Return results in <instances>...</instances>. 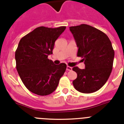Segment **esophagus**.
<instances>
[{"label": "esophagus", "instance_id": "obj_1", "mask_svg": "<svg viewBox=\"0 0 124 124\" xmlns=\"http://www.w3.org/2000/svg\"><path fill=\"white\" fill-rule=\"evenodd\" d=\"M72 70V67H71L67 66V71H71Z\"/></svg>", "mask_w": 124, "mask_h": 124}]
</instances>
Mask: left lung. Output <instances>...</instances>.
<instances>
[{
  "instance_id": "obj_1",
  "label": "left lung",
  "mask_w": 124,
  "mask_h": 124,
  "mask_svg": "<svg viewBox=\"0 0 124 124\" xmlns=\"http://www.w3.org/2000/svg\"><path fill=\"white\" fill-rule=\"evenodd\" d=\"M78 47L77 56L83 58L85 69L72 70L77 74L72 82L78 92H96L105 84L112 70L114 50L109 38L104 32L87 24L70 27Z\"/></svg>"
}]
</instances>
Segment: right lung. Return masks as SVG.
Segmentation results:
<instances>
[{
	"instance_id": "1",
	"label": "right lung",
	"mask_w": 124,
	"mask_h": 124,
	"mask_svg": "<svg viewBox=\"0 0 124 124\" xmlns=\"http://www.w3.org/2000/svg\"><path fill=\"white\" fill-rule=\"evenodd\" d=\"M66 27H39L23 37L15 54L16 69L27 89L39 95H47L57 87L67 68L55 65L48 55L52 54L55 40Z\"/></svg>"
}]
</instances>
